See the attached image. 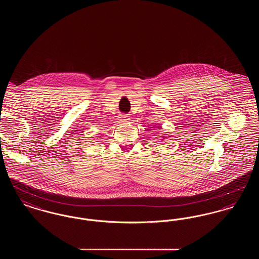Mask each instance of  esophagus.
Returning <instances> with one entry per match:
<instances>
[{
  "label": "esophagus",
  "mask_w": 259,
  "mask_h": 259,
  "mask_svg": "<svg viewBox=\"0 0 259 259\" xmlns=\"http://www.w3.org/2000/svg\"><path fill=\"white\" fill-rule=\"evenodd\" d=\"M118 119H119V121H120V122H126V121H128V120H129V117H128V115L121 114V115H119Z\"/></svg>",
  "instance_id": "34e87169"
}]
</instances>
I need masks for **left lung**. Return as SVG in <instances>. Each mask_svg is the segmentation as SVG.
Masks as SVG:
<instances>
[{"label": "left lung", "instance_id": "1", "mask_svg": "<svg viewBox=\"0 0 259 259\" xmlns=\"http://www.w3.org/2000/svg\"><path fill=\"white\" fill-rule=\"evenodd\" d=\"M164 139H165V137H163V139H162V140H164Z\"/></svg>", "mask_w": 259, "mask_h": 259}]
</instances>
